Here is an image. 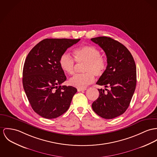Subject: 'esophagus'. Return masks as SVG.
Returning <instances> with one entry per match:
<instances>
[{
  "instance_id": "1",
  "label": "esophagus",
  "mask_w": 157,
  "mask_h": 157,
  "mask_svg": "<svg viewBox=\"0 0 157 157\" xmlns=\"http://www.w3.org/2000/svg\"><path fill=\"white\" fill-rule=\"evenodd\" d=\"M86 90V88H78V91L80 92V91H85Z\"/></svg>"
}]
</instances>
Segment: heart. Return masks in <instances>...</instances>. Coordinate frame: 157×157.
Segmentation results:
<instances>
[{"mask_svg": "<svg viewBox=\"0 0 157 157\" xmlns=\"http://www.w3.org/2000/svg\"><path fill=\"white\" fill-rule=\"evenodd\" d=\"M73 56L78 64L85 63L83 72L76 75L70 79V84L79 88H85L94 82L95 78L100 76L105 72L108 62L106 59L101 56L100 51L94 46L85 45L75 49ZM59 64L61 69L68 75H72L75 71V62L67 54H63L60 57Z\"/></svg>", "mask_w": 157, "mask_h": 157, "instance_id": "1", "label": "heart"}]
</instances>
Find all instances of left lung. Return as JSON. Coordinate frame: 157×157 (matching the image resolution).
I'll return each mask as SVG.
<instances>
[{
  "label": "left lung",
  "instance_id": "left-lung-1",
  "mask_svg": "<svg viewBox=\"0 0 157 157\" xmlns=\"http://www.w3.org/2000/svg\"><path fill=\"white\" fill-rule=\"evenodd\" d=\"M91 40L103 49L108 62L105 72L96 83L105 88L98 89L100 94L92 108L101 118L113 119L129 106L136 86V64L128 49L117 40L106 36ZM108 87L109 90L106 89Z\"/></svg>",
  "mask_w": 157,
  "mask_h": 157
}]
</instances>
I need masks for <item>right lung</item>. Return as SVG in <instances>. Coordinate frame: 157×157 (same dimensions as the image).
Here are the masks:
<instances>
[{
    "instance_id": "obj_1",
    "label": "right lung",
    "mask_w": 157,
    "mask_h": 157,
    "mask_svg": "<svg viewBox=\"0 0 157 157\" xmlns=\"http://www.w3.org/2000/svg\"><path fill=\"white\" fill-rule=\"evenodd\" d=\"M80 39H45L28 54L23 85L33 110L47 119L57 118L69 108L77 89L61 84L66 80L59 64L61 56Z\"/></svg>"
}]
</instances>
